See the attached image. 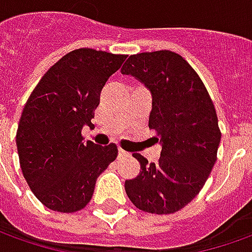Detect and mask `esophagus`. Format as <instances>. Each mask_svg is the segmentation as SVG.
<instances>
[{"label":"esophagus","mask_w":252,"mask_h":252,"mask_svg":"<svg viewBox=\"0 0 252 252\" xmlns=\"http://www.w3.org/2000/svg\"><path fill=\"white\" fill-rule=\"evenodd\" d=\"M118 155H119V158H126V156H129L130 154L129 152H126V151H123L122 148L118 149Z\"/></svg>","instance_id":"obj_1"}]
</instances>
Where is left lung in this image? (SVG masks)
Returning a JSON list of instances; mask_svg holds the SVG:
<instances>
[{
  "label": "left lung",
  "instance_id": "8db88e82",
  "mask_svg": "<svg viewBox=\"0 0 252 252\" xmlns=\"http://www.w3.org/2000/svg\"><path fill=\"white\" fill-rule=\"evenodd\" d=\"M121 72L151 90L148 126L162 144L158 163L133 154L141 169L126 180V193L145 213H176L202 190L217 160L221 131L214 104L200 76L171 50L131 55Z\"/></svg>",
  "mask_w": 252,
  "mask_h": 252
}]
</instances>
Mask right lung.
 Here are the masks:
<instances>
[{
    "label": "right lung",
    "mask_w": 252,
    "mask_h": 252,
    "mask_svg": "<svg viewBox=\"0 0 252 252\" xmlns=\"http://www.w3.org/2000/svg\"><path fill=\"white\" fill-rule=\"evenodd\" d=\"M126 55L81 48L67 53L41 78L19 121L16 145L23 176L48 209L75 213L90 202L98 176L118 147L83 141L105 82Z\"/></svg>",
    "instance_id": "right-lung-1"
}]
</instances>
